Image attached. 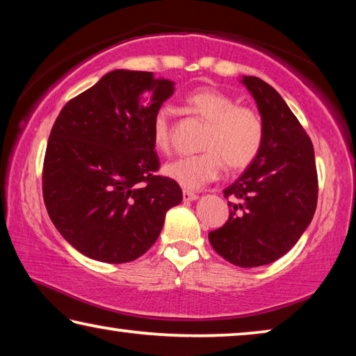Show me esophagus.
Returning a JSON list of instances; mask_svg holds the SVG:
<instances>
[{"mask_svg": "<svg viewBox=\"0 0 356 356\" xmlns=\"http://www.w3.org/2000/svg\"><path fill=\"white\" fill-rule=\"evenodd\" d=\"M182 195H184V201H196L197 200L196 193L188 191V190H184Z\"/></svg>", "mask_w": 356, "mask_h": 356, "instance_id": "34e87169", "label": "esophagus"}]
</instances>
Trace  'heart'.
<instances>
[{
	"instance_id": "obj_1",
	"label": "heart",
	"mask_w": 356,
	"mask_h": 356,
	"mask_svg": "<svg viewBox=\"0 0 356 356\" xmlns=\"http://www.w3.org/2000/svg\"><path fill=\"white\" fill-rule=\"evenodd\" d=\"M191 113L207 122L196 155L179 156L163 168L166 177L188 190H197L220 177L222 166L238 172L254 163L264 146V119L256 108L237 105V100L216 88H200L185 97ZM150 136L160 152H170L171 116L166 108L150 120Z\"/></svg>"
}]
</instances>
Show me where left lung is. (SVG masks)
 Instances as JSON below:
<instances>
[{
	"mask_svg": "<svg viewBox=\"0 0 356 356\" xmlns=\"http://www.w3.org/2000/svg\"><path fill=\"white\" fill-rule=\"evenodd\" d=\"M242 83L264 119L261 154L222 191L229 218L209 232L213 250L238 267L275 262L298 242L317 207V170L311 138L275 89L257 76Z\"/></svg>",
	"mask_w": 356,
	"mask_h": 356,
	"instance_id": "obj_1",
	"label": "left lung"
}]
</instances>
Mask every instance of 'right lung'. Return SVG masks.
Segmentation results:
<instances>
[{
	"mask_svg": "<svg viewBox=\"0 0 356 356\" xmlns=\"http://www.w3.org/2000/svg\"><path fill=\"white\" fill-rule=\"evenodd\" d=\"M152 72L113 70L59 113L48 138L42 193L61 236L81 254L108 264L143 256L165 215L182 201L160 159L150 120L174 92Z\"/></svg>",
	"mask_w": 356,
	"mask_h": 356,
	"instance_id": "obj_1",
	"label": "right lung"
}]
</instances>
